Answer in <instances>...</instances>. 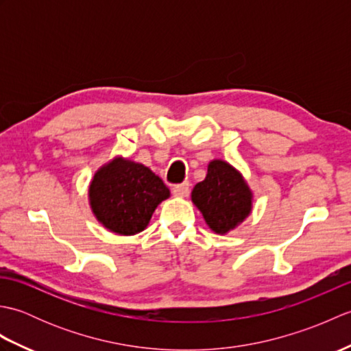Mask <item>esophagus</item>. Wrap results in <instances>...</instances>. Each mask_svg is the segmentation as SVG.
Returning <instances> with one entry per match:
<instances>
[{"label": "esophagus", "mask_w": 351, "mask_h": 351, "mask_svg": "<svg viewBox=\"0 0 351 351\" xmlns=\"http://www.w3.org/2000/svg\"><path fill=\"white\" fill-rule=\"evenodd\" d=\"M171 193H173L175 196H181V197L189 196V193H190V184H189V182L176 184V185H173V187H171Z\"/></svg>", "instance_id": "1"}]
</instances>
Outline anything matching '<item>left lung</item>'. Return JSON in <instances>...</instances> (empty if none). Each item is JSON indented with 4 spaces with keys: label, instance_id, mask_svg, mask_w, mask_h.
Here are the masks:
<instances>
[{
    "label": "left lung",
    "instance_id": "obj_1",
    "mask_svg": "<svg viewBox=\"0 0 351 351\" xmlns=\"http://www.w3.org/2000/svg\"><path fill=\"white\" fill-rule=\"evenodd\" d=\"M191 200L215 234H226L252 211V191L243 176L226 161L208 164L206 178L195 185Z\"/></svg>",
    "mask_w": 351,
    "mask_h": 351
}]
</instances>
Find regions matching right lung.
Masks as SVG:
<instances>
[{"label":"right lung","mask_w":351,"mask_h":351,"mask_svg":"<svg viewBox=\"0 0 351 351\" xmlns=\"http://www.w3.org/2000/svg\"><path fill=\"white\" fill-rule=\"evenodd\" d=\"M169 196L166 184L151 169L123 158L96 171L88 189L96 219L119 235L141 232L155 208Z\"/></svg>","instance_id":"right-lung-1"}]
</instances>
